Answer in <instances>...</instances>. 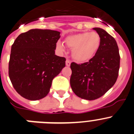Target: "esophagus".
Returning a JSON list of instances; mask_svg holds the SVG:
<instances>
[{
	"mask_svg": "<svg viewBox=\"0 0 134 134\" xmlns=\"http://www.w3.org/2000/svg\"><path fill=\"white\" fill-rule=\"evenodd\" d=\"M70 64H71V62L69 60H66V65L67 66H70Z\"/></svg>",
	"mask_w": 134,
	"mask_h": 134,
	"instance_id": "34e87169",
	"label": "esophagus"
}]
</instances>
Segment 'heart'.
Listing matches in <instances>:
<instances>
[{"instance_id": "obj_1", "label": "heart", "mask_w": 134, "mask_h": 134, "mask_svg": "<svg viewBox=\"0 0 134 134\" xmlns=\"http://www.w3.org/2000/svg\"><path fill=\"white\" fill-rule=\"evenodd\" d=\"M100 38L95 31L83 32L70 35L65 39V44L72 49V58L77 62H85L94 57L99 48ZM57 49L64 52V46L60 42H57Z\"/></svg>"}]
</instances>
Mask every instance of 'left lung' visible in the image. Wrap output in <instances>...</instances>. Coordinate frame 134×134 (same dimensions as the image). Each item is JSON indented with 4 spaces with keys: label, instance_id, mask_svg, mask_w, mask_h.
Listing matches in <instances>:
<instances>
[{
    "label": "left lung",
    "instance_id": "8db88e82",
    "mask_svg": "<svg viewBox=\"0 0 134 134\" xmlns=\"http://www.w3.org/2000/svg\"><path fill=\"white\" fill-rule=\"evenodd\" d=\"M100 38L99 48L89 62H72L70 85L79 97L95 100L106 93L116 81L120 68L119 50L114 37L101 28L95 27Z\"/></svg>",
    "mask_w": 134,
    "mask_h": 134
}]
</instances>
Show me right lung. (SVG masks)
Listing matches in <instances>:
<instances>
[{
  "label": "right lung",
  "mask_w": 134,
  "mask_h": 134,
  "mask_svg": "<svg viewBox=\"0 0 134 134\" xmlns=\"http://www.w3.org/2000/svg\"><path fill=\"white\" fill-rule=\"evenodd\" d=\"M59 31L33 29L14 42L8 74L14 88L25 99L39 100L47 95L53 80L64 68L66 58L55 55Z\"/></svg>",
  "instance_id": "right-lung-1"
}]
</instances>
